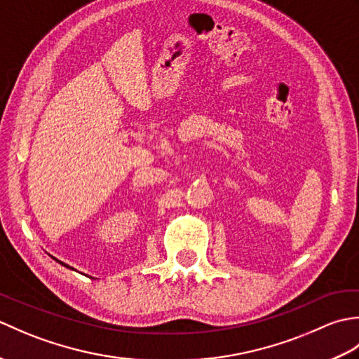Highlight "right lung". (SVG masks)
I'll use <instances>...</instances> for the list:
<instances>
[{"mask_svg":"<svg viewBox=\"0 0 359 359\" xmlns=\"http://www.w3.org/2000/svg\"><path fill=\"white\" fill-rule=\"evenodd\" d=\"M52 257H53V256H52ZM53 259H55V257H53ZM55 261H57L58 264H62L63 266H66V269H69V270H74V269H72V266H69V265H67V264H65V262H62V261H58V259H55Z\"/></svg>","mask_w":359,"mask_h":359,"instance_id":"obj_1","label":"right lung"}]
</instances>
